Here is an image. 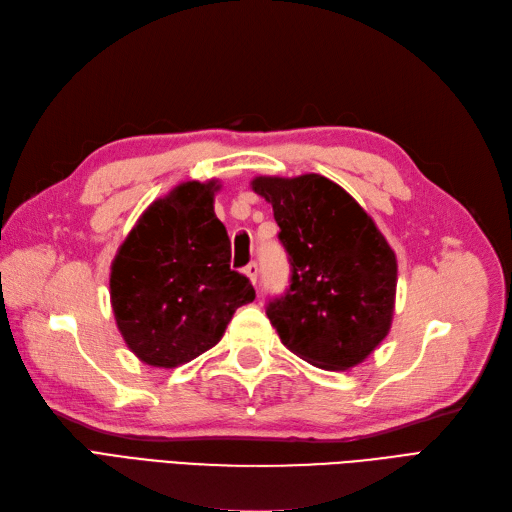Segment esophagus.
Masks as SVG:
<instances>
[{"label": "esophagus", "instance_id": "esophagus-1", "mask_svg": "<svg viewBox=\"0 0 512 512\" xmlns=\"http://www.w3.org/2000/svg\"><path fill=\"white\" fill-rule=\"evenodd\" d=\"M244 274L249 276V280L253 285H257V276H259V268H257V263H249V266L244 268Z\"/></svg>", "mask_w": 512, "mask_h": 512}]
</instances>
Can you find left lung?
I'll return each instance as SVG.
<instances>
[{"mask_svg": "<svg viewBox=\"0 0 512 512\" xmlns=\"http://www.w3.org/2000/svg\"><path fill=\"white\" fill-rule=\"evenodd\" d=\"M291 257V287L268 306L287 349L329 372L376 351L393 323L398 259L370 214L321 174L255 176Z\"/></svg>", "mask_w": 512, "mask_h": 512, "instance_id": "1", "label": "left lung"}]
</instances>
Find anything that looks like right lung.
<instances>
[{"label":"right lung","mask_w":512,"mask_h":512,"mask_svg":"<svg viewBox=\"0 0 512 512\" xmlns=\"http://www.w3.org/2000/svg\"><path fill=\"white\" fill-rule=\"evenodd\" d=\"M219 191L217 178L176 185L140 214L112 259L114 321L146 366L189 364L255 300L249 278L229 268L232 244L214 214Z\"/></svg>","instance_id":"obj_1"}]
</instances>
